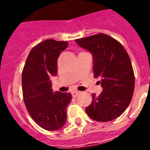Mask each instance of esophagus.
Here are the masks:
<instances>
[{
	"label": "esophagus",
	"instance_id": "1",
	"mask_svg": "<svg viewBox=\"0 0 150 150\" xmlns=\"http://www.w3.org/2000/svg\"><path fill=\"white\" fill-rule=\"evenodd\" d=\"M79 91H72V92H71V95H72V96L74 97V98H75V97H76L78 95H79Z\"/></svg>",
	"mask_w": 150,
	"mask_h": 150
}]
</instances>
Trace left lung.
Returning a JSON list of instances; mask_svg holds the SVG:
<instances>
[{
	"label": "left lung",
	"mask_w": 150,
	"mask_h": 150,
	"mask_svg": "<svg viewBox=\"0 0 150 150\" xmlns=\"http://www.w3.org/2000/svg\"><path fill=\"white\" fill-rule=\"evenodd\" d=\"M93 56L94 77L100 79L103 91L86 108L87 115L98 122H108L121 116L132 100L134 74L129 55L122 45L105 34L75 40Z\"/></svg>",
	"instance_id": "obj_1"
}]
</instances>
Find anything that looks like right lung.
<instances>
[{
    "label": "right lung",
    "mask_w": 150,
    "mask_h": 150,
    "mask_svg": "<svg viewBox=\"0 0 150 150\" xmlns=\"http://www.w3.org/2000/svg\"><path fill=\"white\" fill-rule=\"evenodd\" d=\"M67 41L48 39L33 47L22 71L23 99L30 117L40 127L56 131L67 120V107L72 95L52 92L50 77L57 75V61L67 48Z\"/></svg>",
    "instance_id": "obj_1"
}]
</instances>
